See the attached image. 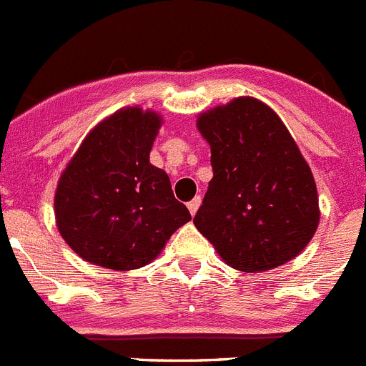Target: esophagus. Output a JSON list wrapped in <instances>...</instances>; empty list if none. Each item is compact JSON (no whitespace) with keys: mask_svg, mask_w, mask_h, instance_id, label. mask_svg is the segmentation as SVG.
Segmentation results:
<instances>
[{"mask_svg":"<svg viewBox=\"0 0 366 366\" xmlns=\"http://www.w3.org/2000/svg\"><path fill=\"white\" fill-rule=\"evenodd\" d=\"M199 206H201V197H195L193 201L187 202V209H189V214L195 215L197 209H199Z\"/></svg>","mask_w":366,"mask_h":366,"instance_id":"1","label":"esophagus"}]
</instances>
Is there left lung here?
<instances>
[{
  "mask_svg": "<svg viewBox=\"0 0 366 366\" xmlns=\"http://www.w3.org/2000/svg\"><path fill=\"white\" fill-rule=\"evenodd\" d=\"M197 129L214 169L197 230L237 271H271L297 258L320 209L313 173L287 127L262 101L237 97L201 114Z\"/></svg>",
  "mask_w": 366,
  "mask_h": 366,
  "instance_id": "8db88e82",
  "label": "left lung"
}]
</instances>
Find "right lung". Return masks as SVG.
<instances>
[{
	"label": "right lung",
	"mask_w": 366,
	"mask_h": 366,
	"mask_svg": "<svg viewBox=\"0 0 366 366\" xmlns=\"http://www.w3.org/2000/svg\"><path fill=\"white\" fill-rule=\"evenodd\" d=\"M162 117L127 107L90 130L55 193L60 236L86 262L130 271L157 258L192 215L149 162Z\"/></svg>",
	"instance_id": "obj_1"
}]
</instances>
